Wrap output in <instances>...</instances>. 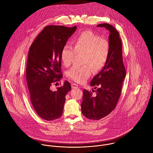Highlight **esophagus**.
<instances>
[{
  "mask_svg": "<svg viewBox=\"0 0 153 153\" xmlns=\"http://www.w3.org/2000/svg\"><path fill=\"white\" fill-rule=\"evenodd\" d=\"M71 87H72V88H73V89H74V88H78V85H77V84H76V83H72V84H71Z\"/></svg>",
  "mask_w": 153,
  "mask_h": 153,
  "instance_id": "1",
  "label": "esophagus"
}]
</instances>
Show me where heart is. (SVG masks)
<instances>
[{
  "instance_id": "heart-1",
  "label": "heart",
  "mask_w": 153,
  "mask_h": 153,
  "mask_svg": "<svg viewBox=\"0 0 153 153\" xmlns=\"http://www.w3.org/2000/svg\"><path fill=\"white\" fill-rule=\"evenodd\" d=\"M74 48L65 44L61 52V58L65 66H69L76 53L83 54L82 66H73L67 71L68 77L82 83L91 76L93 71L98 72L106 65L110 52L109 42L91 30L81 32L74 39Z\"/></svg>"
}]
</instances>
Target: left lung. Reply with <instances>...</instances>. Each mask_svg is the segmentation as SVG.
Returning a JSON list of instances; mask_svg holds the SVG:
<instances>
[{
  "mask_svg": "<svg viewBox=\"0 0 153 153\" xmlns=\"http://www.w3.org/2000/svg\"><path fill=\"white\" fill-rule=\"evenodd\" d=\"M97 27L110 31V52L105 67L91 80V86L97 89L96 95L83 90L81 104L82 114L90 120H98L108 116L115 108L121 95L126 70L123 62L122 45L119 33L111 25L104 23ZM92 91H94L92 90Z\"/></svg>",
  "mask_w": 153,
  "mask_h": 153,
  "instance_id": "8db88e82",
  "label": "left lung"
}]
</instances>
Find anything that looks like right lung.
Returning <instances> with one entry per match:
<instances>
[{
  "instance_id": "1",
  "label": "right lung",
  "mask_w": 153,
  "mask_h": 153,
  "mask_svg": "<svg viewBox=\"0 0 153 153\" xmlns=\"http://www.w3.org/2000/svg\"><path fill=\"white\" fill-rule=\"evenodd\" d=\"M76 29V25L46 26L29 49L26 79L30 98L36 113L44 120H53L62 114L66 94L71 89L70 83L65 81L56 91L51 86L62 77L61 52Z\"/></svg>"
}]
</instances>
